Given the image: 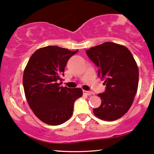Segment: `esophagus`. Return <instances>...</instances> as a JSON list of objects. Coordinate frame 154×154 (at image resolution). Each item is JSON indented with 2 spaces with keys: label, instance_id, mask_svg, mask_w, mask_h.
<instances>
[{
  "label": "esophagus",
  "instance_id": "1",
  "mask_svg": "<svg viewBox=\"0 0 154 154\" xmlns=\"http://www.w3.org/2000/svg\"><path fill=\"white\" fill-rule=\"evenodd\" d=\"M83 94L85 95H91L92 94H93V93L88 91H83Z\"/></svg>",
  "mask_w": 154,
  "mask_h": 154
}]
</instances>
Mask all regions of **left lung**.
Returning <instances> with one entry per match:
<instances>
[{"label":"left lung","mask_w":154,"mask_h":154,"mask_svg":"<svg viewBox=\"0 0 154 154\" xmlns=\"http://www.w3.org/2000/svg\"><path fill=\"white\" fill-rule=\"evenodd\" d=\"M91 60L99 68L104 80V93L98 94L102 103L93 113L101 120L113 121L130 109L137 90L139 71L131 52L124 45L106 42L87 50Z\"/></svg>","instance_id":"8db88e82"}]
</instances>
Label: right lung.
Instances as JSON below:
<instances>
[{"label": "right lung", "mask_w": 154, "mask_h": 154, "mask_svg": "<svg viewBox=\"0 0 154 154\" xmlns=\"http://www.w3.org/2000/svg\"><path fill=\"white\" fill-rule=\"evenodd\" d=\"M76 51L58 46H46L35 51L23 72L25 95L34 115L43 122L59 125L72 116L74 102L82 97L80 88L61 86V75Z\"/></svg>", "instance_id": "obj_1"}]
</instances>
